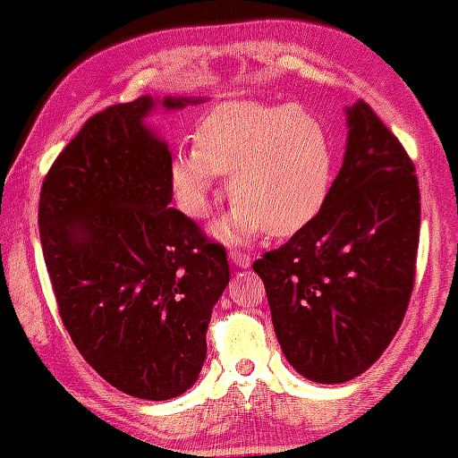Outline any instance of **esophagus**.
Returning a JSON list of instances; mask_svg holds the SVG:
<instances>
[{
    "label": "esophagus",
    "mask_w": 458,
    "mask_h": 458,
    "mask_svg": "<svg viewBox=\"0 0 458 458\" xmlns=\"http://www.w3.org/2000/svg\"><path fill=\"white\" fill-rule=\"evenodd\" d=\"M229 259L233 261L238 267H248L250 265V257L244 255V252H238V250H229Z\"/></svg>",
    "instance_id": "esophagus-1"
}]
</instances>
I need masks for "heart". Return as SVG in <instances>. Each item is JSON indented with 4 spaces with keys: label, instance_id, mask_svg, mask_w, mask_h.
<instances>
[{
    "label": "heart",
    "instance_id": "1",
    "mask_svg": "<svg viewBox=\"0 0 458 458\" xmlns=\"http://www.w3.org/2000/svg\"><path fill=\"white\" fill-rule=\"evenodd\" d=\"M331 135L312 110L295 104L225 101L201 118L195 148H182L169 167L180 208L195 218L210 214L216 174L229 176L233 210L214 227L227 244L265 231L297 233L318 216L333 184Z\"/></svg>",
    "mask_w": 458,
    "mask_h": 458
}]
</instances>
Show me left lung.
<instances>
[{
  "label": "left lung",
  "instance_id": "left-lung-1",
  "mask_svg": "<svg viewBox=\"0 0 458 458\" xmlns=\"http://www.w3.org/2000/svg\"><path fill=\"white\" fill-rule=\"evenodd\" d=\"M329 199L284 246L252 263L282 352L297 374L342 385L380 359L414 286L420 191L414 163L365 101Z\"/></svg>",
  "mask_w": 458,
  "mask_h": 458
}]
</instances>
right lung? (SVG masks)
<instances>
[{"instance_id": "add662e5", "label": "right lung", "mask_w": 458, "mask_h": 458, "mask_svg": "<svg viewBox=\"0 0 458 458\" xmlns=\"http://www.w3.org/2000/svg\"><path fill=\"white\" fill-rule=\"evenodd\" d=\"M201 98L110 106L84 123L39 193V240L72 342L118 391L178 397L206 360L212 308L229 284L227 252L176 208L172 152L146 125Z\"/></svg>"}]
</instances>
